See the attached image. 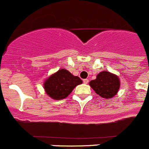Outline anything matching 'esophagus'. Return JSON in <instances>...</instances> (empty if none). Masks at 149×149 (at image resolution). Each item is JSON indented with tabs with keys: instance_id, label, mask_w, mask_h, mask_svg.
Returning <instances> with one entry per match:
<instances>
[{
	"instance_id": "esophagus-1",
	"label": "esophagus",
	"mask_w": 149,
	"mask_h": 149,
	"mask_svg": "<svg viewBox=\"0 0 149 149\" xmlns=\"http://www.w3.org/2000/svg\"><path fill=\"white\" fill-rule=\"evenodd\" d=\"M88 82H89V80H88V79H83V82L85 84V85H87V84L88 83Z\"/></svg>"
}]
</instances>
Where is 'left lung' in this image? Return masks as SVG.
Returning <instances> with one entry per match:
<instances>
[{
    "mask_svg": "<svg viewBox=\"0 0 149 149\" xmlns=\"http://www.w3.org/2000/svg\"><path fill=\"white\" fill-rule=\"evenodd\" d=\"M90 85L94 91L105 99L114 97L120 88V79L117 75L107 71L100 72L95 79L90 81Z\"/></svg>",
    "mask_w": 149,
    "mask_h": 149,
    "instance_id": "8db88e82",
    "label": "left lung"
}]
</instances>
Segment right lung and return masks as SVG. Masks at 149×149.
I'll return each instance as SVG.
<instances>
[{"label": "right lung", "instance_id": "right-lung-1", "mask_svg": "<svg viewBox=\"0 0 149 149\" xmlns=\"http://www.w3.org/2000/svg\"><path fill=\"white\" fill-rule=\"evenodd\" d=\"M82 83L79 77L74 76L67 70H59L47 78L44 84L46 93L54 100L67 97L74 88Z\"/></svg>", "mask_w": 149, "mask_h": 149}]
</instances>
